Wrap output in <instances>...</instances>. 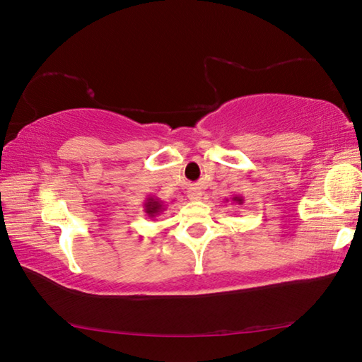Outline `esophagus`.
<instances>
[{"label": "esophagus", "mask_w": 362, "mask_h": 362, "mask_svg": "<svg viewBox=\"0 0 362 362\" xmlns=\"http://www.w3.org/2000/svg\"><path fill=\"white\" fill-rule=\"evenodd\" d=\"M201 196H202V192H201L199 187H192V188L188 189V198L192 199V201L201 199Z\"/></svg>", "instance_id": "obj_1"}]
</instances>
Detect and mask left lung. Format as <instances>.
I'll use <instances>...</instances> for the list:
<instances>
[{
	"label": "left lung",
	"mask_w": 362,
	"mask_h": 362,
	"mask_svg": "<svg viewBox=\"0 0 362 362\" xmlns=\"http://www.w3.org/2000/svg\"><path fill=\"white\" fill-rule=\"evenodd\" d=\"M226 201H228V199H226ZM231 201H233V202H238V204H244V198H242L240 194H235V196H233Z\"/></svg>",
	"instance_id": "8db88e82"
}]
</instances>
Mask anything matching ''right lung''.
I'll use <instances>...</instances> for the list:
<instances>
[{"mask_svg": "<svg viewBox=\"0 0 362 362\" xmlns=\"http://www.w3.org/2000/svg\"><path fill=\"white\" fill-rule=\"evenodd\" d=\"M164 210V202L156 198V196H148L147 201L144 202V212L147 214L148 218H155L156 215H160Z\"/></svg>", "mask_w": 362, "mask_h": 362, "instance_id": "obj_1", "label": "right lung"}]
</instances>
